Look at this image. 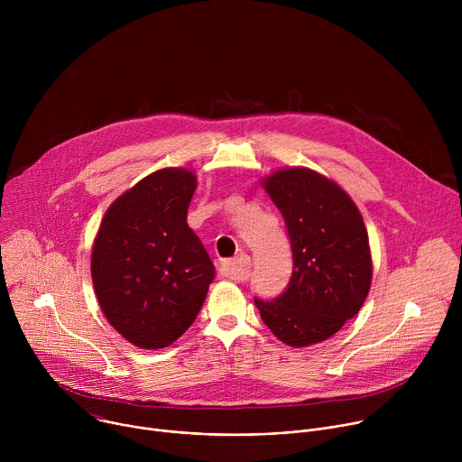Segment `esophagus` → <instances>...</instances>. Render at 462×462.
<instances>
[{"mask_svg": "<svg viewBox=\"0 0 462 462\" xmlns=\"http://www.w3.org/2000/svg\"><path fill=\"white\" fill-rule=\"evenodd\" d=\"M250 265V257L246 254H239L237 257L223 263V273L230 280H243L245 269Z\"/></svg>", "mask_w": 462, "mask_h": 462, "instance_id": "esophagus-1", "label": "esophagus"}]
</instances>
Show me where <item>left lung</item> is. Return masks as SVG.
I'll return each instance as SVG.
<instances>
[{
  "instance_id": "8db88e82",
  "label": "left lung",
  "mask_w": 462,
  "mask_h": 462,
  "mask_svg": "<svg viewBox=\"0 0 462 462\" xmlns=\"http://www.w3.org/2000/svg\"><path fill=\"white\" fill-rule=\"evenodd\" d=\"M261 186L285 219L294 271L280 298H255V307L283 344L325 342L360 310L371 287L364 217L340 184L303 166L276 170Z\"/></svg>"
}]
</instances>
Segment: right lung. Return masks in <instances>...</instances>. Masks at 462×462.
<instances>
[{"label": "right lung", "instance_id": "obj_1", "mask_svg": "<svg viewBox=\"0 0 462 462\" xmlns=\"http://www.w3.org/2000/svg\"><path fill=\"white\" fill-rule=\"evenodd\" d=\"M197 175L162 168L106 210L91 250L98 305L115 331L141 349L171 346L199 314L216 267L186 223Z\"/></svg>", "mask_w": 462, "mask_h": 462}]
</instances>
